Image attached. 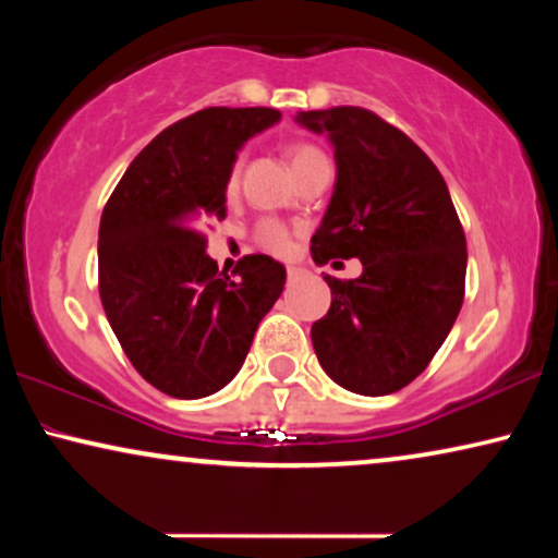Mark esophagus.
<instances>
[{
    "mask_svg": "<svg viewBox=\"0 0 558 558\" xmlns=\"http://www.w3.org/2000/svg\"><path fill=\"white\" fill-rule=\"evenodd\" d=\"M302 277H304V269H296V266H289V269H287V279L292 281V284H294V281H300Z\"/></svg>",
    "mask_w": 558,
    "mask_h": 558,
    "instance_id": "esophagus-1",
    "label": "esophagus"
}]
</instances>
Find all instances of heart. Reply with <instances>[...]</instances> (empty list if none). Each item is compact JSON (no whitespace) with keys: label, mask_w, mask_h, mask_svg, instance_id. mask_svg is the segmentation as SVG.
<instances>
[{"label":"heart","mask_w":558,"mask_h":558,"mask_svg":"<svg viewBox=\"0 0 558 558\" xmlns=\"http://www.w3.org/2000/svg\"><path fill=\"white\" fill-rule=\"evenodd\" d=\"M315 157H323V151H319L315 144L300 142V144H292V147H289V159H292V167L307 162V159H315ZM239 185H241V157H235L231 167H228L226 180H223V195L228 197V201L239 193ZM254 241L258 248L269 251V254H274V256H287L289 248H292V231H289L281 220L264 218V220H258V226L254 231Z\"/></svg>","instance_id":"obj_1"}]
</instances>
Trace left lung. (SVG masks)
I'll list each match as a JSON object with an SVG mask.
<instances>
[{
    "instance_id": "1",
    "label": "left lung",
    "mask_w": 558,
    "mask_h": 558,
    "mask_svg": "<svg viewBox=\"0 0 558 558\" xmlns=\"http://www.w3.org/2000/svg\"><path fill=\"white\" fill-rule=\"evenodd\" d=\"M327 132L338 182L312 258H353L357 279L325 277L330 312L312 325L317 361L335 384L361 396L409 386L447 340L464 300L468 241L437 165L361 106L302 111Z\"/></svg>"
}]
</instances>
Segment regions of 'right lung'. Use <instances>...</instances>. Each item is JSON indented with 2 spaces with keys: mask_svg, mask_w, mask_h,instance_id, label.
I'll return each instance as SVG.
<instances>
[{
  "mask_svg": "<svg viewBox=\"0 0 558 558\" xmlns=\"http://www.w3.org/2000/svg\"><path fill=\"white\" fill-rule=\"evenodd\" d=\"M277 109L213 106L157 134L113 187L98 228V294L136 373L172 399H203L246 361L287 271L264 254L231 274L205 254L203 223L226 218L235 149Z\"/></svg>",
  "mask_w": 558,
  "mask_h": 558,
  "instance_id": "obj_1",
  "label": "right lung"
}]
</instances>
